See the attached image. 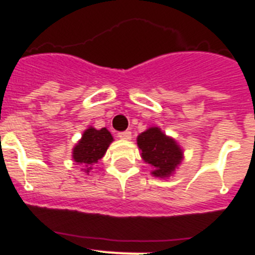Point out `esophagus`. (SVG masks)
<instances>
[{
    "label": "esophagus",
    "mask_w": 255,
    "mask_h": 255,
    "mask_svg": "<svg viewBox=\"0 0 255 255\" xmlns=\"http://www.w3.org/2000/svg\"><path fill=\"white\" fill-rule=\"evenodd\" d=\"M118 137L122 139H130L132 138V133L129 130H125V132H119Z\"/></svg>",
    "instance_id": "1"
}]
</instances>
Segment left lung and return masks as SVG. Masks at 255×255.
I'll return each mask as SVG.
<instances>
[{
  "label": "left lung",
  "instance_id": "1",
  "mask_svg": "<svg viewBox=\"0 0 255 255\" xmlns=\"http://www.w3.org/2000/svg\"><path fill=\"white\" fill-rule=\"evenodd\" d=\"M141 157L152 167L156 178L166 179L173 175L184 159V151L175 138L166 136L159 127H150L137 136Z\"/></svg>",
  "mask_w": 255,
  "mask_h": 255
}]
</instances>
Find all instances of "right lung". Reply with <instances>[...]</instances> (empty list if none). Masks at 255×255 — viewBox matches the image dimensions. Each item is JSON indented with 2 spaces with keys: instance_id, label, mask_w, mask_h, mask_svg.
<instances>
[{
  "instance_id": "1",
  "label": "right lung",
  "mask_w": 255,
  "mask_h": 255,
  "mask_svg": "<svg viewBox=\"0 0 255 255\" xmlns=\"http://www.w3.org/2000/svg\"><path fill=\"white\" fill-rule=\"evenodd\" d=\"M113 141V136L107 128L96 129L90 126L72 148L73 161L82 165L81 170L89 174L94 165L105 155Z\"/></svg>"
}]
</instances>
